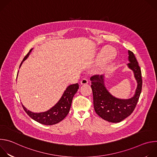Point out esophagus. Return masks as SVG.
<instances>
[{"label": "esophagus", "instance_id": "esophagus-1", "mask_svg": "<svg viewBox=\"0 0 157 157\" xmlns=\"http://www.w3.org/2000/svg\"><path fill=\"white\" fill-rule=\"evenodd\" d=\"M87 83H88V81H87V79L86 78H82V79H81V84H87Z\"/></svg>", "mask_w": 157, "mask_h": 157}]
</instances>
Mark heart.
Returning <instances> with one entry per match:
<instances>
[{"mask_svg": "<svg viewBox=\"0 0 157 157\" xmlns=\"http://www.w3.org/2000/svg\"><path fill=\"white\" fill-rule=\"evenodd\" d=\"M114 58L113 51L110 48L107 49L101 55L99 60V65L101 67H104L109 63Z\"/></svg>", "mask_w": 157, "mask_h": 157, "instance_id": "1", "label": "heart"}]
</instances>
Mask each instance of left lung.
Segmentation results:
<instances>
[{
  "label": "left lung",
  "mask_w": 157,
  "mask_h": 157,
  "mask_svg": "<svg viewBox=\"0 0 157 157\" xmlns=\"http://www.w3.org/2000/svg\"><path fill=\"white\" fill-rule=\"evenodd\" d=\"M128 53L130 63L127 66L133 71L137 82L136 93L132 98L121 99L112 95L105 86L104 75H94L90 78L94 110L99 117L109 122H120L129 116L135 109L142 91V79L139 63L132 52L128 50Z\"/></svg>",
  "instance_id": "1"
}]
</instances>
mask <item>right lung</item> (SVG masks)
<instances>
[{
	"label": "right lung",
	"mask_w": 157,
	"mask_h": 157,
	"mask_svg": "<svg viewBox=\"0 0 157 157\" xmlns=\"http://www.w3.org/2000/svg\"><path fill=\"white\" fill-rule=\"evenodd\" d=\"M32 50V49H31L29 53L24 57L23 61L20 64V66L22 63L28 58ZM78 89L79 84L78 83L68 86L59 101L50 109L46 112H43V113H34L27 110V109H26L23 105L22 106H23L26 113L34 121L44 125H54L61 122L68 115L70 110L73 96L77 92Z\"/></svg>",
	"instance_id": "right-lung-1"
}]
</instances>
